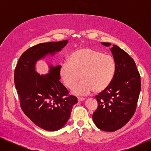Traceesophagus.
Masks as SVG:
<instances>
[{"label": "esophagus", "mask_w": 151, "mask_h": 151, "mask_svg": "<svg viewBox=\"0 0 151 151\" xmlns=\"http://www.w3.org/2000/svg\"><path fill=\"white\" fill-rule=\"evenodd\" d=\"M77 99H78L79 101H84V100L86 99V98H77Z\"/></svg>", "instance_id": "obj_1"}]
</instances>
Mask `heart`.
I'll list each match as a JSON object with an SVG mask.
<instances>
[{
  "mask_svg": "<svg viewBox=\"0 0 151 151\" xmlns=\"http://www.w3.org/2000/svg\"><path fill=\"white\" fill-rule=\"evenodd\" d=\"M115 62L109 55L90 48L76 50L63 62L59 74L66 87L71 88L81 77L83 80L72 89L77 95H86L92 91L101 93L110 86L115 72Z\"/></svg>",
  "mask_w": 151,
  "mask_h": 151,
  "instance_id": "b5f03b06",
  "label": "heart"
}]
</instances>
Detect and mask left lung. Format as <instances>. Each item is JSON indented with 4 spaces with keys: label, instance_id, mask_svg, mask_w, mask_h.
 <instances>
[{
    "label": "left lung",
    "instance_id": "obj_1",
    "mask_svg": "<svg viewBox=\"0 0 151 151\" xmlns=\"http://www.w3.org/2000/svg\"><path fill=\"white\" fill-rule=\"evenodd\" d=\"M109 47V43H101ZM115 62L112 83L96 96L98 106L93 119L98 129L115 132L129 122L135 111L141 89L140 74L134 60L124 50L113 45L110 49Z\"/></svg>",
    "mask_w": 151,
    "mask_h": 151
}]
</instances>
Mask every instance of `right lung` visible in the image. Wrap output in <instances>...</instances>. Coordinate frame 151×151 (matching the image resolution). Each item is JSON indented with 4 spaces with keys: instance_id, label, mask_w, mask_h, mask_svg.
<instances>
[{
    "instance_id": "obj_1",
    "label": "right lung",
    "mask_w": 151,
    "mask_h": 151,
    "mask_svg": "<svg viewBox=\"0 0 151 151\" xmlns=\"http://www.w3.org/2000/svg\"><path fill=\"white\" fill-rule=\"evenodd\" d=\"M68 40L40 43L21 55L14 70V84L25 115L35 124L48 131L64 126L70 116L77 99L68 95L60 82V65L49 66V73L40 75L36 71L38 60L53 55L65 47Z\"/></svg>"
}]
</instances>
